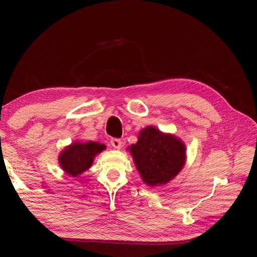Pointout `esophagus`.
Wrapping results in <instances>:
<instances>
[{
    "label": "esophagus",
    "mask_w": 257,
    "mask_h": 257,
    "mask_svg": "<svg viewBox=\"0 0 257 257\" xmlns=\"http://www.w3.org/2000/svg\"><path fill=\"white\" fill-rule=\"evenodd\" d=\"M110 144H111V146L113 147L114 149H120V148H121V140L118 139V138H112L110 140Z\"/></svg>",
    "instance_id": "esophagus-1"
}]
</instances>
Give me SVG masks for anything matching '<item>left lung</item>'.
<instances>
[{
  "label": "left lung",
  "mask_w": 257,
  "mask_h": 257,
  "mask_svg": "<svg viewBox=\"0 0 257 257\" xmlns=\"http://www.w3.org/2000/svg\"><path fill=\"white\" fill-rule=\"evenodd\" d=\"M130 152L144 182L151 187L170 181L181 170L185 147L181 140L160 133L155 127L141 130Z\"/></svg>",
  "instance_id": "1"
}]
</instances>
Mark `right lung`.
Returning a JSON list of instances; mask_svg holds the SVG:
<instances>
[{"instance_id": "1", "label": "right lung", "mask_w": 257, "mask_h": 257, "mask_svg": "<svg viewBox=\"0 0 257 257\" xmlns=\"http://www.w3.org/2000/svg\"><path fill=\"white\" fill-rule=\"evenodd\" d=\"M105 148V145L94 141L86 144L75 143L67 147L59 156V165L69 176L76 178L92 165L95 156Z\"/></svg>"}]
</instances>
